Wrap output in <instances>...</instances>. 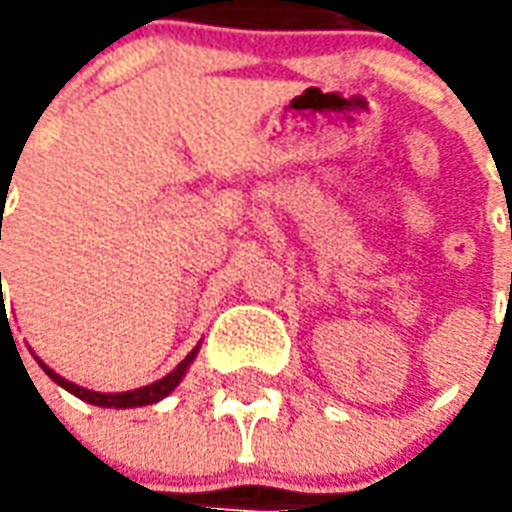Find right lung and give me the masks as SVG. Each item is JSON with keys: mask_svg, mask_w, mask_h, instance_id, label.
<instances>
[{"mask_svg": "<svg viewBox=\"0 0 512 512\" xmlns=\"http://www.w3.org/2000/svg\"><path fill=\"white\" fill-rule=\"evenodd\" d=\"M0 285H2V271H0ZM197 351H200V345H197V348H194V351H191V354L186 356L175 370H172V373H167V376L161 378V381L139 386V389H131V392H115V395H109V392H93V389H84V386L73 384V381H68V378L57 376V373H54L49 365H43L40 359H38V365L46 370V376H49L51 381H57L62 389H68L71 395H76L79 400H84V403H93V406H104V408H136V406H150V403H158L161 397H167L169 392L180 384V378L186 376V370H189V365L194 362Z\"/></svg>", "mask_w": 512, "mask_h": 512, "instance_id": "add662e5", "label": "right lung"}]
</instances>
